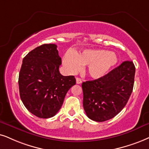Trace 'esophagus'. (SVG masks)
Wrapping results in <instances>:
<instances>
[{"mask_svg":"<svg viewBox=\"0 0 149 149\" xmlns=\"http://www.w3.org/2000/svg\"><path fill=\"white\" fill-rule=\"evenodd\" d=\"M82 83V80L80 78H76V84H80Z\"/></svg>","mask_w":149,"mask_h":149,"instance_id":"obj_1","label":"esophagus"}]
</instances>
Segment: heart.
<instances>
[{"label": "heart", "mask_w": 149, "mask_h": 149, "mask_svg": "<svg viewBox=\"0 0 149 149\" xmlns=\"http://www.w3.org/2000/svg\"><path fill=\"white\" fill-rule=\"evenodd\" d=\"M63 65L69 74H75L86 66V73L91 78L99 79L104 76L118 63V56L113 52L104 49H86L80 54L66 53Z\"/></svg>", "instance_id": "heart-1"}]
</instances>
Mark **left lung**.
<instances>
[{
	"instance_id": "1",
	"label": "left lung",
	"mask_w": 149,
	"mask_h": 149,
	"mask_svg": "<svg viewBox=\"0 0 149 149\" xmlns=\"http://www.w3.org/2000/svg\"><path fill=\"white\" fill-rule=\"evenodd\" d=\"M135 67L125 61L99 79L82 82L83 107L88 118L104 122L123 109L133 91Z\"/></svg>"
}]
</instances>
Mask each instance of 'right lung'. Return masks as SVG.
Listing matches in <instances>:
<instances>
[{
  "label": "right lung",
  "mask_w": 149,
  "mask_h": 149,
  "mask_svg": "<svg viewBox=\"0 0 149 149\" xmlns=\"http://www.w3.org/2000/svg\"><path fill=\"white\" fill-rule=\"evenodd\" d=\"M61 63L55 44L40 45L22 60L18 78L20 99L27 110L38 118L55 116L67 91L76 84L74 76L60 73Z\"/></svg>",
  "instance_id": "obj_1"
}]
</instances>
